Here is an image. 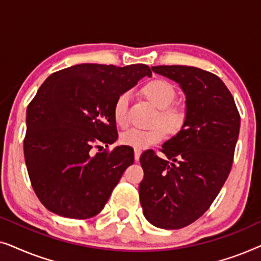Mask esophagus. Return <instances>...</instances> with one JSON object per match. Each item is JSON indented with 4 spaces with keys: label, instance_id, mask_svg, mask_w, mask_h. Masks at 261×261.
<instances>
[{
    "label": "esophagus",
    "instance_id": "1",
    "mask_svg": "<svg viewBox=\"0 0 261 261\" xmlns=\"http://www.w3.org/2000/svg\"><path fill=\"white\" fill-rule=\"evenodd\" d=\"M140 155H141L140 149H135V151H134V159H135V162H139V159H140Z\"/></svg>",
    "mask_w": 261,
    "mask_h": 261
}]
</instances>
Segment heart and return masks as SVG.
I'll return each instance as SVG.
<instances>
[{
    "instance_id": "obj_1",
    "label": "heart",
    "mask_w": 261,
    "mask_h": 261,
    "mask_svg": "<svg viewBox=\"0 0 261 261\" xmlns=\"http://www.w3.org/2000/svg\"><path fill=\"white\" fill-rule=\"evenodd\" d=\"M142 91L146 97L156 108H159L156 122L162 121L164 126L171 134L178 133L184 126L187 114L179 107L171 106L176 98V90L173 85L162 78H155L146 83L142 88ZM128 103H129V94L123 92L117 97L114 106V120L117 126L122 128L128 124ZM165 128L162 124L148 128V129L135 127L129 128L121 134L120 141L123 145L135 149H144L162 141L166 135Z\"/></svg>"
}]
</instances>
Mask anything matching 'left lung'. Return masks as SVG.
<instances>
[{
	"mask_svg": "<svg viewBox=\"0 0 261 261\" xmlns=\"http://www.w3.org/2000/svg\"><path fill=\"white\" fill-rule=\"evenodd\" d=\"M153 72L177 82L184 91L187 119L163 145L140 156L144 179L139 185L142 213L149 223L179 229L199 219L230 172L240 130L234 98L216 74L194 66H153Z\"/></svg>",
	"mask_w": 261,
	"mask_h": 261,
	"instance_id": "obj_1",
	"label": "left lung"
}]
</instances>
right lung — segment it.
I'll return each instance as SVG.
<instances>
[{"instance_id":"add662e5","label":"right lung","mask_w":261,"mask_h":261,"mask_svg":"<svg viewBox=\"0 0 261 261\" xmlns=\"http://www.w3.org/2000/svg\"><path fill=\"white\" fill-rule=\"evenodd\" d=\"M152 76L145 64H78L47 77L27 108L24 162L32 187L49 212L84 220L105 208L124 170L129 146L98 152L117 140V97Z\"/></svg>"}]
</instances>
